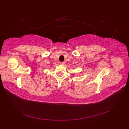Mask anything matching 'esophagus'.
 <instances>
[{
	"mask_svg": "<svg viewBox=\"0 0 129 129\" xmlns=\"http://www.w3.org/2000/svg\"><path fill=\"white\" fill-rule=\"evenodd\" d=\"M60 64L63 65V64H64V62H60Z\"/></svg>",
	"mask_w": 129,
	"mask_h": 129,
	"instance_id": "1",
	"label": "esophagus"
}]
</instances>
